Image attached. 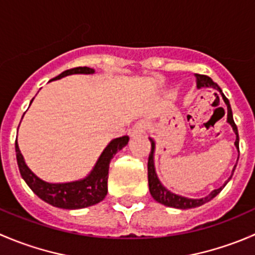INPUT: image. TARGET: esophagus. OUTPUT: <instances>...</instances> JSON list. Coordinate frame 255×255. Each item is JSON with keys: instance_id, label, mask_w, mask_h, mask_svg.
Listing matches in <instances>:
<instances>
[{"instance_id": "34e87169", "label": "esophagus", "mask_w": 255, "mask_h": 255, "mask_svg": "<svg viewBox=\"0 0 255 255\" xmlns=\"http://www.w3.org/2000/svg\"><path fill=\"white\" fill-rule=\"evenodd\" d=\"M148 125H146L145 121H139V122L135 123L132 127V129L129 130L130 137H138V135H143L145 133Z\"/></svg>"}]
</instances>
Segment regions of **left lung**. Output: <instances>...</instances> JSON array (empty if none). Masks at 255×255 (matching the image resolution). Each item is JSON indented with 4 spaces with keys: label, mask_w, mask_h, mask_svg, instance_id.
I'll list each match as a JSON object with an SVG mask.
<instances>
[{
    "label": "left lung",
    "mask_w": 255,
    "mask_h": 255,
    "mask_svg": "<svg viewBox=\"0 0 255 255\" xmlns=\"http://www.w3.org/2000/svg\"><path fill=\"white\" fill-rule=\"evenodd\" d=\"M196 84H197V89H201V87H212V89L217 90L218 92L221 94L222 96L223 101L225 104L227 105V122L232 126L233 130L236 133V142L235 145L237 148V150L239 151V135H238V129H237V126H236L235 121H233V115H232V109H231V105L230 101H228L227 97L223 95L222 90L221 87L218 86L216 82L212 81V79L208 78L206 75H200V74H196ZM151 143V150L150 154H149V158H148V184H149V191H150V195L153 196V199L155 200L156 202L159 204L164 205V206H168V207H174V208H180V210H187V208H195V207H199L201 205L206 204V202L211 201L216 195L220 194L222 191L223 187L226 186L230 179L232 177L233 173H235V168L232 170V175H231L228 181H226L225 184L222 185L221 187L218 189L213 190L210 195H207L206 197H202V199H189V197H184V196H180V195L174 194V192L169 191L166 187H164V185L159 181L158 176H156L155 173V168H154V149H155V142H154L151 138H149Z\"/></svg>",
    "instance_id": "obj_1"
}]
</instances>
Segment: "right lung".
I'll use <instances>...</instances> for the list:
<instances>
[{
  "mask_svg": "<svg viewBox=\"0 0 255 255\" xmlns=\"http://www.w3.org/2000/svg\"><path fill=\"white\" fill-rule=\"evenodd\" d=\"M95 70L87 66L69 69L63 71L60 75L51 80H58L64 76L73 75V74H94ZM33 101V100H32ZM30 101V104H32ZM129 140L128 135L116 138L111 140L109 145L105 148L99 160L95 164L94 169L84 179L78 181L61 182V184H51L39 179L25 164L23 155L20 154L18 143L16 140V156L19 173L23 180L27 182L33 192L39 199L54 207L65 208V210H78L99 204L107 195V179H109L110 161L118 150L126 146Z\"/></svg>",
  "mask_w": 255,
  "mask_h": 255,
  "instance_id": "add662e5",
  "label": "right lung"
}]
</instances>
